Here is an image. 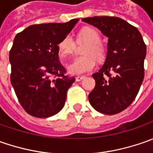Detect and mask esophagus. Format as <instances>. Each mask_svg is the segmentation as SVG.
Segmentation results:
<instances>
[{
  "label": "esophagus",
  "mask_w": 153,
  "mask_h": 153,
  "mask_svg": "<svg viewBox=\"0 0 153 153\" xmlns=\"http://www.w3.org/2000/svg\"><path fill=\"white\" fill-rule=\"evenodd\" d=\"M85 76H76V82H80V81H82V80L83 79Z\"/></svg>",
  "instance_id": "esophagus-1"
}]
</instances>
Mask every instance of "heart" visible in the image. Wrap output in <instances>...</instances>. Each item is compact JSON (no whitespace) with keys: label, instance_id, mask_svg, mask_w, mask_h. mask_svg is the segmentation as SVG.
<instances>
[{"label":"heart","instance_id":"1","mask_svg":"<svg viewBox=\"0 0 153 153\" xmlns=\"http://www.w3.org/2000/svg\"><path fill=\"white\" fill-rule=\"evenodd\" d=\"M77 36L80 41L88 42V44L82 50L83 55L76 58L68 65V71L71 75H81L91 71L96 65V59L101 60L105 56V50L100 43L101 37L96 29L84 27L78 32ZM74 48V39L71 35L64 36L58 44L59 53L63 57L72 55Z\"/></svg>","mask_w":153,"mask_h":153}]
</instances>
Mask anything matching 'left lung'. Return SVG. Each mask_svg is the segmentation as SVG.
I'll return each mask as SVG.
<instances>
[{
    "label": "left lung",
    "instance_id": "obj_1",
    "mask_svg": "<svg viewBox=\"0 0 153 153\" xmlns=\"http://www.w3.org/2000/svg\"><path fill=\"white\" fill-rule=\"evenodd\" d=\"M82 21L97 27L108 37L107 54L101 69L92 76L95 87L88 95L91 105L106 115L129 106L144 79L146 47L136 27L117 17H93Z\"/></svg>",
    "mask_w": 153,
    "mask_h": 153
}]
</instances>
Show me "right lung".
Instances as JSON below:
<instances>
[{"instance_id": "obj_1", "label": "right lung", "mask_w": 153, "mask_h": 153, "mask_svg": "<svg viewBox=\"0 0 153 153\" xmlns=\"http://www.w3.org/2000/svg\"><path fill=\"white\" fill-rule=\"evenodd\" d=\"M77 21L33 25L15 36L9 53L11 83L22 107L33 117H49L65 105L75 78L65 75L58 44Z\"/></svg>"}]
</instances>
